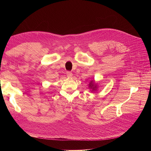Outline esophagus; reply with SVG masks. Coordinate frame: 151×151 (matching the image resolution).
<instances>
[{
    "label": "esophagus",
    "mask_w": 151,
    "mask_h": 151,
    "mask_svg": "<svg viewBox=\"0 0 151 151\" xmlns=\"http://www.w3.org/2000/svg\"><path fill=\"white\" fill-rule=\"evenodd\" d=\"M67 76L68 77H71L72 76V73L70 71H67Z\"/></svg>",
    "instance_id": "obj_1"
}]
</instances>
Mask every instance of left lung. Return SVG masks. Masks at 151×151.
Instances as JSON below:
<instances>
[{
    "label": "left lung",
    "mask_w": 151,
    "mask_h": 151,
    "mask_svg": "<svg viewBox=\"0 0 151 151\" xmlns=\"http://www.w3.org/2000/svg\"><path fill=\"white\" fill-rule=\"evenodd\" d=\"M89 88L90 89H91V91H96L98 89L97 85L94 83V81H91L89 84Z\"/></svg>",
    "instance_id": "1"
}]
</instances>
